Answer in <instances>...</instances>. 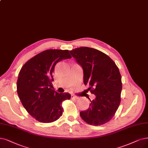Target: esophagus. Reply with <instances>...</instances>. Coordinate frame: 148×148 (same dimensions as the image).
Listing matches in <instances>:
<instances>
[{
    "label": "esophagus",
    "mask_w": 148,
    "mask_h": 148,
    "mask_svg": "<svg viewBox=\"0 0 148 148\" xmlns=\"http://www.w3.org/2000/svg\"><path fill=\"white\" fill-rule=\"evenodd\" d=\"M71 99H78V97L75 96L74 95H71Z\"/></svg>",
    "instance_id": "34e87169"
}]
</instances>
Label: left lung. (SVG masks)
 <instances>
[{"mask_svg":"<svg viewBox=\"0 0 148 148\" xmlns=\"http://www.w3.org/2000/svg\"><path fill=\"white\" fill-rule=\"evenodd\" d=\"M84 70V83L96 98L89 108L80 112L85 122L100 125L113 117L121 102V76L119 69L107 55L96 49L80 47L69 51Z\"/></svg>","mask_w":148,"mask_h":148,"instance_id":"obj_1","label":"left lung"}]
</instances>
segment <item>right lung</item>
<instances>
[{"label": "right lung", "mask_w": 148, "mask_h": 148, "mask_svg": "<svg viewBox=\"0 0 148 148\" xmlns=\"http://www.w3.org/2000/svg\"><path fill=\"white\" fill-rule=\"evenodd\" d=\"M71 58L68 50L49 49L36 55L21 69L18 95L25 110L37 121L52 123L62 115V103L71 95L53 90V73L58 62Z\"/></svg>", "instance_id": "1"}]
</instances>
